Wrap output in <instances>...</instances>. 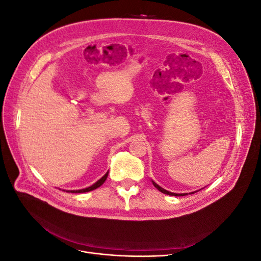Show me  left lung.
I'll return each mask as SVG.
<instances>
[{
    "instance_id": "obj_1",
    "label": "left lung",
    "mask_w": 261,
    "mask_h": 261,
    "mask_svg": "<svg viewBox=\"0 0 261 261\" xmlns=\"http://www.w3.org/2000/svg\"><path fill=\"white\" fill-rule=\"evenodd\" d=\"M152 184H153V186L158 189V191H160L161 193H163V194H167V195H170V196H184V195H187V194H176V193H171V192H169V191H167V189H164V188H162L161 186H159L158 185L155 181H153L152 180ZM196 193V192H195ZM191 194H194V192L193 193H191Z\"/></svg>"
}]
</instances>
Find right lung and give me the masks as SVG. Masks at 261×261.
<instances>
[{
	"label": "right lung",
	"instance_id": "1",
	"mask_svg": "<svg viewBox=\"0 0 261 261\" xmlns=\"http://www.w3.org/2000/svg\"><path fill=\"white\" fill-rule=\"evenodd\" d=\"M108 174H109V172H107L106 174L102 176L99 180H97L96 183L94 184H92L91 186H89V187H87V188H83V189H77V191H66L67 193H75V194H78V193H87V192H91V191H93V189H96V188H98V187H100L102 184L105 183L106 181V179H107V177H108Z\"/></svg>",
	"mask_w": 261,
	"mask_h": 261
}]
</instances>
